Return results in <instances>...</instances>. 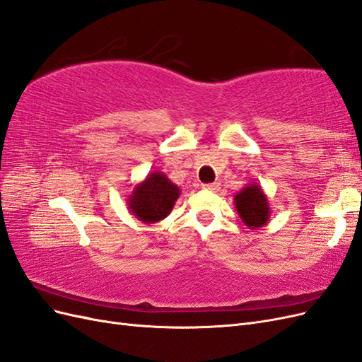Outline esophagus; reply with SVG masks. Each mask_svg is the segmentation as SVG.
<instances>
[{
	"label": "esophagus",
	"instance_id": "1",
	"mask_svg": "<svg viewBox=\"0 0 362 362\" xmlns=\"http://www.w3.org/2000/svg\"><path fill=\"white\" fill-rule=\"evenodd\" d=\"M202 189L205 190H210V192H217L218 190V184L217 182H213V184H204Z\"/></svg>",
	"mask_w": 362,
	"mask_h": 362
}]
</instances>
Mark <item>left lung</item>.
Segmentation results:
<instances>
[{"mask_svg":"<svg viewBox=\"0 0 362 362\" xmlns=\"http://www.w3.org/2000/svg\"><path fill=\"white\" fill-rule=\"evenodd\" d=\"M234 204L238 217L249 229L264 226L272 216L267 196L258 182L245 185L234 196Z\"/></svg>","mask_w":362,"mask_h":362,"instance_id":"1","label":"left lung"}]
</instances>
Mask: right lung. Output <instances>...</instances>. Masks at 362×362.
<instances>
[{
	"instance_id": "obj_1",
	"label": "right lung",
	"mask_w": 362,
	"mask_h": 362,
	"mask_svg": "<svg viewBox=\"0 0 362 362\" xmlns=\"http://www.w3.org/2000/svg\"><path fill=\"white\" fill-rule=\"evenodd\" d=\"M180 194L181 189L163 172H151L127 198L128 210L140 222L157 223L170 214Z\"/></svg>"
}]
</instances>
